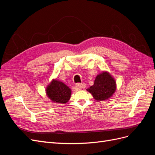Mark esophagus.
I'll use <instances>...</instances> for the list:
<instances>
[{"instance_id":"34e87169","label":"esophagus","mask_w":155,"mask_h":155,"mask_svg":"<svg viewBox=\"0 0 155 155\" xmlns=\"http://www.w3.org/2000/svg\"><path fill=\"white\" fill-rule=\"evenodd\" d=\"M86 85L84 83L77 84L76 85V86H75V87H76V88H77V89H83V88L86 87Z\"/></svg>"}]
</instances>
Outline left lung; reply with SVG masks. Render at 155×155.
Here are the masks:
<instances>
[{"label":"left lung","mask_w":155,"mask_h":155,"mask_svg":"<svg viewBox=\"0 0 155 155\" xmlns=\"http://www.w3.org/2000/svg\"><path fill=\"white\" fill-rule=\"evenodd\" d=\"M117 89L115 79L108 71H104L97 74L94 84L86 90L97 101H104L111 98Z\"/></svg>","instance_id":"1"}]
</instances>
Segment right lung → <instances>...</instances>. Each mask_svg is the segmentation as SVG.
Returning a JSON list of instances; mask_svg holds the SVG:
<instances>
[{
    "instance_id": "obj_1",
    "label": "right lung",
    "mask_w": 155,
    "mask_h": 155,
    "mask_svg": "<svg viewBox=\"0 0 155 155\" xmlns=\"http://www.w3.org/2000/svg\"><path fill=\"white\" fill-rule=\"evenodd\" d=\"M47 97L54 103L66 104L71 95V89L57 79H53L46 89Z\"/></svg>"
}]
</instances>
